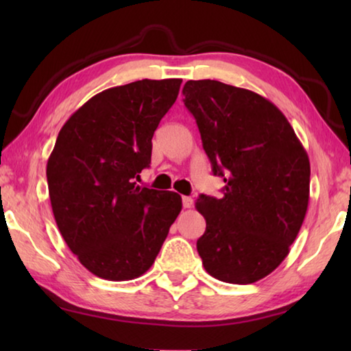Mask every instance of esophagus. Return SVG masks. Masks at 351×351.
Listing matches in <instances>:
<instances>
[{
  "label": "esophagus",
  "instance_id": "obj_1",
  "mask_svg": "<svg viewBox=\"0 0 351 351\" xmlns=\"http://www.w3.org/2000/svg\"><path fill=\"white\" fill-rule=\"evenodd\" d=\"M193 206V199L190 197H182V207L184 209H190Z\"/></svg>",
  "mask_w": 351,
  "mask_h": 351
}]
</instances>
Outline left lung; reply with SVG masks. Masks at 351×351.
Listing matches in <instances>:
<instances>
[{
	"mask_svg": "<svg viewBox=\"0 0 351 351\" xmlns=\"http://www.w3.org/2000/svg\"><path fill=\"white\" fill-rule=\"evenodd\" d=\"M192 112L224 180L223 197L199 195L206 232L197 241L204 269L247 285L271 274L289 254L310 199V159L288 119L260 94L217 80H189Z\"/></svg>",
	"mask_w": 351,
	"mask_h": 351,
	"instance_id": "1",
	"label": "left lung"
}]
</instances>
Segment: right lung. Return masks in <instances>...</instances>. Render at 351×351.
I'll return each mask as SVG.
<instances>
[{
	"instance_id": "right-lung-1",
	"label": "right lung",
	"mask_w": 351,
	"mask_h": 351,
	"mask_svg": "<svg viewBox=\"0 0 351 351\" xmlns=\"http://www.w3.org/2000/svg\"><path fill=\"white\" fill-rule=\"evenodd\" d=\"M181 79L138 80L96 94L57 136L46 176L58 230L80 263L105 280L150 269L180 215L181 197L136 184Z\"/></svg>"
}]
</instances>
